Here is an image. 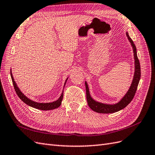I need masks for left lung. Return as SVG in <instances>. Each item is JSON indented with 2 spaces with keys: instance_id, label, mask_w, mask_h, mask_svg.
I'll list each match as a JSON object with an SVG mask.
<instances>
[{
  "instance_id": "left-lung-1",
  "label": "left lung",
  "mask_w": 155,
  "mask_h": 155,
  "mask_svg": "<svg viewBox=\"0 0 155 155\" xmlns=\"http://www.w3.org/2000/svg\"><path fill=\"white\" fill-rule=\"evenodd\" d=\"M127 36L131 43L132 46L133 48L134 51V60H135V72L134 76V79L132 83V85L130 87L127 93L125 94L124 97L122 98L120 101L114 105H110V104H102L100 102H97L94 101V100L91 97V95L89 94V87L85 82V88H86V96H87V100L88 105L90 107L92 110H93L100 114H111V113H115L117 111H119L127 106L130 104L134 97L136 94V92L137 88V85L140 79L141 76V68H140V64L138 58L137 56V52H136V48L135 44H134V41L129 36L127 32Z\"/></svg>"
}]
</instances>
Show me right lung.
I'll list each match as a JSON object with an SVG mask.
<instances>
[{
  "label": "right lung",
  "instance_id": "add662e5",
  "mask_svg": "<svg viewBox=\"0 0 155 155\" xmlns=\"http://www.w3.org/2000/svg\"><path fill=\"white\" fill-rule=\"evenodd\" d=\"M10 74H11L12 83H13V85H14V89H15V91L16 92L17 94H18L19 98L24 103L27 104L28 106H31L34 108L38 109V110H53V109L57 108L61 106L62 100V98H63V93H62L60 98H58L57 100H56V101H55V102H51V103H38V102H34V101H32V100L28 98L27 97H25V96L24 95L23 93H22L21 92L18 87L17 86V84L14 81V79L13 76H12V74L11 70H10ZM66 81H67V79L66 80ZM66 82L64 83V85L66 84Z\"/></svg>",
  "mask_w": 155,
  "mask_h": 155
}]
</instances>
